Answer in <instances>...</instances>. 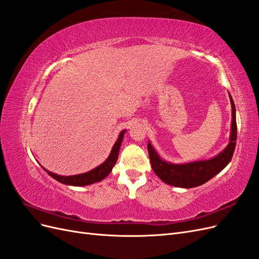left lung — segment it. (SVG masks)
I'll list each match as a JSON object with an SVG mask.
<instances>
[{"label":"left lung","mask_w":259,"mask_h":259,"mask_svg":"<svg viewBox=\"0 0 259 259\" xmlns=\"http://www.w3.org/2000/svg\"><path fill=\"white\" fill-rule=\"evenodd\" d=\"M231 103V133L229 144L214 158L208 160H200L189 163H170L164 161L155 151L151 143L148 142V152L150 158L152 169L162 182L167 185L179 188H193L208 182L228 165L232 159L237 142V121L236 106L229 94Z\"/></svg>","instance_id":"1"}]
</instances>
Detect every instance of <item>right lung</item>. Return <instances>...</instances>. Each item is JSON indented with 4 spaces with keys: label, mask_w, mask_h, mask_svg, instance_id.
I'll return each instance as SVG.
<instances>
[{
    "label": "right lung",
    "mask_w": 259,
    "mask_h": 259,
    "mask_svg": "<svg viewBox=\"0 0 259 259\" xmlns=\"http://www.w3.org/2000/svg\"><path fill=\"white\" fill-rule=\"evenodd\" d=\"M125 132H126V130H123L119 134V137H117L116 142L113 145L112 150H111L110 154H109L107 160L104 163H101L100 165H98L97 167L93 168L90 171H86V173L79 174V175H72V176H61V175L52 173V171L44 168L42 165L41 166L50 176H52L54 179H56L57 182L64 184V185L80 187V186H89L92 184L101 182V180L105 179L109 174L111 173L114 164L116 163Z\"/></svg>",
    "instance_id": "right-lung-1"
}]
</instances>
